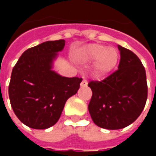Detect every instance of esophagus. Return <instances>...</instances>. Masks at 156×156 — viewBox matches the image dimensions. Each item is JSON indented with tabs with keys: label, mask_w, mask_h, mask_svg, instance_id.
Here are the masks:
<instances>
[{
	"label": "esophagus",
	"mask_w": 156,
	"mask_h": 156,
	"mask_svg": "<svg viewBox=\"0 0 156 156\" xmlns=\"http://www.w3.org/2000/svg\"><path fill=\"white\" fill-rule=\"evenodd\" d=\"M80 85H81V87H86V86L88 85V81H87L86 79H83V80L81 82Z\"/></svg>",
	"instance_id": "1"
}]
</instances>
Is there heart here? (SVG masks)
Listing matches in <instances>:
<instances>
[{
  "instance_id": "1",
  "label": "heart",
  "mask_w": 156,
  "mask_h": 156,
  "mask_svg": "<svg viewBox=\"0 0 156 156\" xmlns=\"http://www.w3.org/2000/svg\"><path fill=\"white\" fill-rule=\"evenodd\" d=\"M80 60L83 62L95 61L93 66V75L95 78H102L116 67L119 52L114 48H106L101 44H90L83 50Z\"/></svg>"
}]
</instances>
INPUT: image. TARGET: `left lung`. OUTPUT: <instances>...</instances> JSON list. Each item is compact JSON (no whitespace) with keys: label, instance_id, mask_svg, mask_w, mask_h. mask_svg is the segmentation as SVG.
Here are the masks:
<instances>
[{"label":"left lung","instance_id":"obj_1","mask_svg":"<svg viewBox=\"0 0 156 156\" xmlns=\"http://www.w3.org/2000/svg\"><path fill=\"white\" fill-rule=\"evenodd\" d=\"M118 70L101 82L91 81L88 111L94 123L106 129L127 127L140 115L147 100L146 73L133 51L118 45Z\"/></svg>","mask_w":156,"mask_h":156}]
</instances>
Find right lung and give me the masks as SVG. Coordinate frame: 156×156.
<instances>
[{
	"instance_id": "obj_1",
	"label": "right lung",
	"mask_w": 156,
	"mask_h": 156,
	"mask_svg": "<svg viewBox=\"0 0 156 156\" xmlns=\"http://www.w3.org/2000/svg\"><path fill=\"white\" fill-rule=\"evenodd\" d=\"M65 40L48 41L25 51L12 69L9 98L20 121L45 129L59 119L66 101L77 94L82 78H67L52 70Z\"/></svg>"
}]
</instances>
